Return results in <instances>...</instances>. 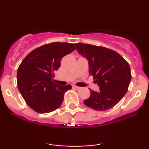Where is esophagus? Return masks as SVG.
<instances>
[{"instance_id":"1","label":"esophagus","mask_w":149,"mask_h":149,"mask_svg":"<svg viewBox=\"0 0 149 149\" xmlns=\"http://www.w3.org/2000/svg\"><path fill=\"white\" fill-rule=\"evenodd\" d=\"M72 88H74V89H76V90H79V89L80 88V87L76 86V85H72Z\"/></svg>"}]
</instances>
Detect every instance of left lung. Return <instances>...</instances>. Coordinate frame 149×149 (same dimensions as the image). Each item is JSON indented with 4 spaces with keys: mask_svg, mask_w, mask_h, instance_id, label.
<instances>
[{
    "mask_svg": "<svg viewBox=\"0 0 149 149\" xmlns=\"http://www.w3.org/2000/svg\"><path fill=\"white\" fill-rule=\"evenodd\" d=\"M76 50L88 61L89 73L100 91L90 90L85 105L97 111H106L116 105L127 92L131 80L129 64L115 51L104 47L76 43Z\"/></svg>",
    "mask_w": 149,
    "mask_h": 149,
    "instance_id": "left-lung-1",
    "label": "left lung"
}]
</instances>
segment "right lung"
I'll list each match as a JSON object with an SVG mask.
<instances>
[{
  "mask_svg": "<svg viewBox=\"0 0 149 149\" xmlns=\"http://www.w3.org/2000/svg\"><path fill=\"white\" fill-rule=\"evenodd\" d=\"M76 49L72 43L55 42L33 49L17 70V87L22 97L33 110L40 113L52 112L61 106L70 85L52 81V72L60 67L63 57Z\"/></svg>",
  "mask_w": 149,
  "mask_h": 149,
  "instance_id": "1",
  "label": "right lung"
}]
</instances>
